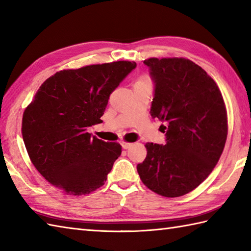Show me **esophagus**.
<instances>
[{
	"label": "esophagus",
	"instance_id": "1",
	"mask_svg": "<svg viewBox=\"0 0 251 251\" xmlns=\"http://www.w3.org/2000/svg\"><path fill=\"white\" fill-rule=\"evenodd\" d=\"M121 145H122V148H123V149H128V148L131 146V143L126 142V141H122Z\"/></svg>",
	"mask_w": 251,
	"mask_h": 251
}]
</instances>
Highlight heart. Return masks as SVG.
Masks as SVG:
<instances>
[{"label":"heart","instance_id":"heart-1","mask_svg":"<svg viewBox=\"0 0 251 251\" xmlns=\"http://www.w3.org/2000/svg\"><path fill=\"white\" fill-rule=\"evenodd\" d=\"M139 81H150V79H149L147 76H143V77H141Z\"/></svg>","mask_w":251,"mask_h":251}]
</instances>
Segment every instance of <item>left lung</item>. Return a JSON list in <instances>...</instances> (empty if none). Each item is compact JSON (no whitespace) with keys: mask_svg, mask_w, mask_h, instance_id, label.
I'll return each instance as SVG.
<instances>
[{"mask_svg":"<svg viewBox=\"0 0 251 251\" xmlns=\"http://www.w3.org/2000/svg\"><path fill=\"white\" fill-rule=\"evenodd\" d=\"M154 82L151 115L167 123L166 145L147 143L137 165L148 189L165 197L197 188L215 168L227 136L225 100L216 82L185 58H149Z\"/></svg>","mask_w":251,"mask_h":251,"instance_id":"1","label":"left lung"}]
</instances>
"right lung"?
I'll return each mask as SVG.
<instances>
[{
  "label": "right lung",
  "mask_w": 251,
  "mask_h": 251,
  "mask_svg": "<svg viewBox=\"0 0 251 251\" xmlns=\"http://www.w3.org/2000/svg\"><path fill=\"white\" fill-rule=\"evenodd\" d=\"M136 66L115 61L59 71L25 108L21 132L31 162L66 194L99 189L121 155L120 143L92 137L87 128L102 122L110 95Z\"/></svg>",
  "instance_id": "obj_1"
}]
</instances>
